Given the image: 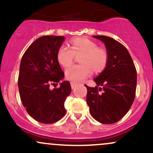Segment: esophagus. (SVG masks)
I'll return each mask as SVG.
<instances>
[{"label":"esophagus","instance_id":"obj_1","mask_svg":"<svg viewBox=\"0 0 153 153\" xmlns=\"http://www.w3.org/2000/svg\"><path fill=\"white\" fill-rule=\"evenodd\" d=\"M71 88L72 89H74L75 87L78 85V84L76 83V82H71Z\"/></svg>","mask_w":153,"mask_h":153}]
</instances>
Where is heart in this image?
<instances>
[{
    "label": "heart",
    "mask_w": 153,
    "mask_h": 153,
    "mask_svg": "<svg viewBox=\"0 0 153 153\" xmlns=\"http://www.w3.org/2000/svg\"><path fill=\"white\" fill-rule=\"evenodd\" d=\"M80 65H72L66 68L65 75L68 80L80 82L88 78L95 72L103 71L108 62L106 50L99 48L97 44L86 38L75 39L71 42V47L63 45L58 49L57 59L61 65L65 67L73 61L75 55L80 54Z\"/></svg>",
    "instance_id": "heart-1"
}]
</instances>
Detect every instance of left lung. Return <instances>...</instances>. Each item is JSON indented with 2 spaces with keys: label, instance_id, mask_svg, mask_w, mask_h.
<instances>
[{
  "label": "left lung",
  "instance_id": "8db88e82",
  "mask_svg": "<svg viewBox=\"0 0 153 153\" xmlns=\"http://www.w3.org/2000/svg\"><path fill=\"white\" fill-rule=\"evenodd\" d=\"M104 44L108 55L106 66L94 79L95 88L85 85L91 116L102 124H113L129 110L135 97L136 68L124 45L106 36H93ZM100 86L99 88L97 87ZM103 90L102 93L99 91Z\"/></svg>",
  "mask_w": 153,
  "mask_h": 153
}]
</instances>
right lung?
Returning a JSON list of instances; mask_svg holds the SVG:
<instances>
[{
	"mask_svg": "<svg viewBox=\"0 0 153 153\" xmlns=\"http://www.w3.org/2000/svg\"><path fill=\"white\" fill-rule=\"evenodd\" d=\"M65 36H43L26 50L21 60L19 90L22 103L29 115L43 124H52L65 114L64 103L71 92L68 80L59 88L50 85L59 82L65 75L57 59V52Z\"/></svg>",
	"mask_w": 153,
	"mask_h": 153,
	"instance_id": "obj_1",
	"label": "right lung"
}]
</instances>
